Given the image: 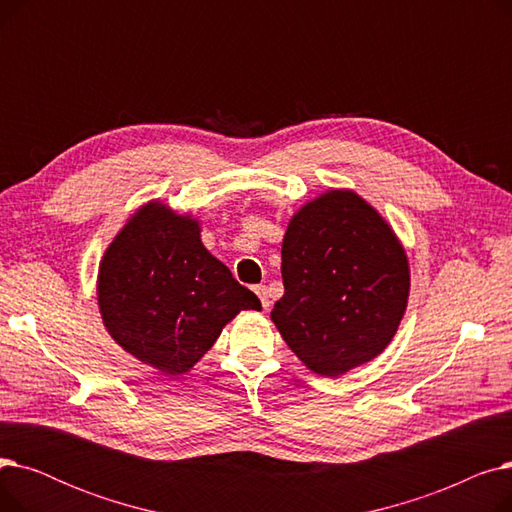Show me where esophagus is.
<instances>
[{"label":"esophagus","instance_id":"esophagus-1","mask_svg":"<svg viewBox=\"0 0 512 512\" xmlns=\"http://www.w3.org/2000/svg\"><path fill=\"white\" fill-rule=\"evenodd\" d=\"M255 292H257V297H259V301H261V307L263 309H270V294H267V288L265 286H255Z\"/></svg>","mask_w":512,"mask_h":512}]
</instances>
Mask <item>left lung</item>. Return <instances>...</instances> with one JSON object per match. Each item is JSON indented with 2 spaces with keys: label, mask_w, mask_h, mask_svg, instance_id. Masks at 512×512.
Listing matches in <instances>:
<instances>
[{
  "label": "left lung",
  "mask_w": 512,
  "mask_h": 512,
  "mask_svg": "<svg viewBox=\"0 0 512 512\" xmlns=\"http://www.w3.org/2000/svg\"><path fill=\"white\" fill-rule=\"evenodd\" d=\"M284 297L272 321L313 373L338 378L378 357L405 315L409 259L390 224L353 191L303 205L282 242Z\"/></svg>",
  "instance_id": "1"
}]
</instances>
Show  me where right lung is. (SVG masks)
Returning a JSON list of instances; mask_svg holds the SVG:
<instances>
[{
    "label": "right lung",
    "mask_w": 512,
    "mask_h": 512,
    "mask_svg": "<svg viewBox=\"0 0 512 512\" xmlns=\"http://www.w3.org/2000/svg\"><path fill=\"white\" fill-rule=\"evenodd\" d=\"M105 330L164 375L191 369L255 294L201 242L199 222L168 205H143L105 249L97 276Z\"/></svg>",
    "instance_id": "obj_1"
}]
</instances>
